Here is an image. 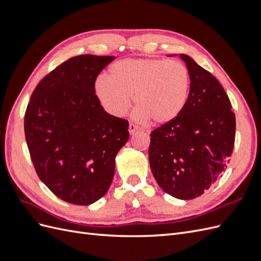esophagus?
Instances as JSON below:
<instances>
[{"mask_svg":"<svg viewBox=\"0 0 261 261\" xmlns=\"http://www.w3.org/2000/svg\"><path fill=\"white\" fill-rule=\"evenodd\" d=\"M128 130H129V134H135L136 130H138V126L134 123H129Z\"/></svg>","mask_w":261,"mask_h":261,"instance_id":"esophagus-1","label":"esophagus"}]
</instances>
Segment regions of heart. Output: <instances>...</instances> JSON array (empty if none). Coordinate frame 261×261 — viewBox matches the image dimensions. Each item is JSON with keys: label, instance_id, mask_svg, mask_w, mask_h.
<instances>
[{"label": "heart", "instance_id": "heart-1", "mask_svg": "<svg viewBox=\"0 0 261 261\" xmlns=\"http://www.w3.org/2000/svg\"><path fill=\"white\" fill-rule=\"evenodd\" d=\"M189 88L187 66L178 60L165 59L117 61L110 67L109 77L100 75L94 82V92L111 115L123 116L133 97L136 118H151L159 124L169 123L181 113Z\"/></svg>", "mask_w": 261, "mask_h": 261}]
</instances>
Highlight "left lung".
I'll return each mask as SVG.
<instances>
[{
    "mask_svg": "<svg viewBox=\"0 0 261 261\" xmlns=\"http://www.w3.org/2000/svg\"><path fill=\"white\" fill-rule=\"evenodd\" d=\"M187 103L174 120L150 134L149 162L163 191L178 199L199 197L225 171L233 152L235 114L223 87L186 54Z\"/></svg>",
    "mask_w": 261,
    "mask_h": 261,
    "instance_id": "8db88e82",
    "label": "left lung"
}]
</instances>
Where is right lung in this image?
<instances>
[{
  "instance_id": "add662e5",
  "label": "right lung",
  "mask_w": 261,
  "mask_h": 261,
  "mask_svg": "<svg viewBox=\"0 0 261 261\" xmlns=\"http://www.w3.org/2000/svg\"><path fill=\"white\" fill-rule=\"evenodd\" d=\"M114 57L78 55L43 77L25 113L31 161L45 186L73 204L93 203L112 183L115 156L128 140V122L109 114L94 92Z\"/></svg>"
}]
</instances>
